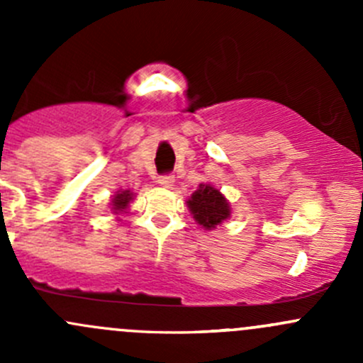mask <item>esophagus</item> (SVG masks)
<instances>
[{"instance_id": "obj_1", "label": "esophagus", "mask_w": 363, "mask_h": 363, "mask_svg": "<svg viewBox=\"0 0 363 363\" xmlns=\"http://www.w3.org/2000/svg\"><path fill=\"white\" fill-rule=\"evenodd\" d=\"M175 182V177L172 174H163L158 177V184L163 186V188H172Z\"/></svg>"}]
</instances>
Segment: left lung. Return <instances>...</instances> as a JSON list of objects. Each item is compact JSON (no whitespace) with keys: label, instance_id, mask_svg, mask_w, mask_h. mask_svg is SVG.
Returning a JSON list of instances; mask_svg holds the SVG:
<instances>
[{"label":"left lung","instance_id":"1","mask_svg":"<svg viewBox=\"0 0 363 363\" xmlns=\"http://www.w3.org/2000/svg\"><path fill=\"white\" fill-rule=\"evenodd\" d=\"M189 211L193 212L199 225L211 230L226 218H230V205L225 196L216 188L208 184H202L188 200Z\"/></svg>","mask_w":363,"mask_h":363}]
</instances>
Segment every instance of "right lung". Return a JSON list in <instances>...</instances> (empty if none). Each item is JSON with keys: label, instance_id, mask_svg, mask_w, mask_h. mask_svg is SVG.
I'll use <instances>...</instances> for the list:
<instances>
[{"label": "right lung", "instance_id": "obj_1", "mask_svg": "<svg viewBox=\"0 0 363 363\" xmlns=\"http://www.w3.org/2000/svg\"><path fill=\"white\" fill-rule=\"evenodd\" d=\"M131 200V193L130 191H121L113 196V211H123V208L128 207Z\"/></svg>", "mask_w": 363, "mask_h": 363}]
</instances>
